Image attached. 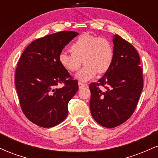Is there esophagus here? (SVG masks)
Returning <instances> with one entry per match:
<instances>
[{
	"label": "esophagus",
	"mask_w": 158,
	"mask_h": 158,
	"mask_svg": "<svg viewBox=\"0 0 158 158\" xmlns=\"http://www.w3.org/2000/svg\"><path fill=\"white\" fill-rule=\"evenodd\" d=\"M78 85H79V89H81V88H84V87L87 86V85H85V84H84V83H81V82H79V83H78Z\"/></svg>",
	"instance_id": "obj_1"
}]
</instances>
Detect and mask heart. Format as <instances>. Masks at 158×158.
Listing matches in <instances>:
<instances>
[{"mask_svg": "<svg viewBox=\"0 0 158 158\" xmlns=\"http://www.w3.org/2000/svg\"><path fill=\"white\" fill-rule=\"evenodd\" d=\"M71 54L61 52L59 61L63 68L69 72L79 70L81 63L85 65L76 77L81 81H89L98 73H106L114 61V48L105 38L83 34L70 46Z\"/></svg>", "mask_w": 158, "mask_h": 158, "instance_id": "heart-1", "label": "heart"}]
</instances>
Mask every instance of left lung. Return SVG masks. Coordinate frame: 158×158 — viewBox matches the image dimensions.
<instances>
[{"label": "left lung", "instance_id": "left-lung-1", "mask_svg": "<svg viewBox=\"0 0 158 158\" xmlns=\"http://www.w3.org/2000/svg\"><path fill=\"white\" fill-rule=\"evenodd\" d=\"M114 61L109 70L90 85L91 115L99 125L114 128L135 111L143 88L140 59L136 49L118 35L113 37ZM99 85L106 90H100Z\"/></svg>", "mask_w": 158, "mask_h": 158}]
</instances>
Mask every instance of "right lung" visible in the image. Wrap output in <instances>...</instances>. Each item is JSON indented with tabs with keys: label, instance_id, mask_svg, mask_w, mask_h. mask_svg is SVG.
Wrapping results in <instances>:
<instances>
[{
	"label": "right lung",
	"instance_id": "add662e5",
	"mask_svg": "<svg viewBox=\"0 0 158 158\" xmlns=\"http://www.w3.org/2000/svg\"><path fill=\"white\" fill-rule=\"evenodd\" d=\"M79 35L62 31L36 39L23 52L15 71V87L21 109L37 126L51 128L66 118L69 101L77 92V80L59 61L64 47ZM64 87L57 89L59 84Z\"/></svg>",
	"mask_w": 158,
	"mask_h": 158
}]
</instances>
